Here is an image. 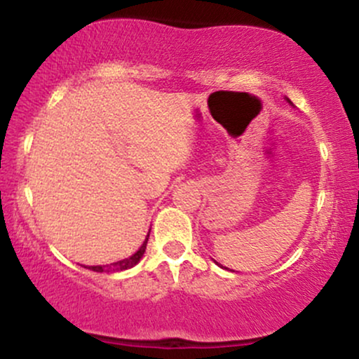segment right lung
<instances>
[{
	"label": "right lung",
	"instance_id": "1",
	"mask_svg": "<svg viewBox=\"0 0 359 359\" xmlns=\"http://www.w3.org/2000/svg\"><path fill=\"white\" fill-rule=\"evenodd\" d=\"M148 236H150V234H148ZM148 236H147L145 243H143V245H142V248H140V250L137 251V253L133 255V257H130V258H126V259H121V262H116V263H111V265L89 266V270H93V271H108V273H114V271H123V270L131 269V266L137 265V263L140 262V258H142L143 253H145Z\"/></svg>",
	"mask_w": 359,
	"mask_h": 359
}]
</instances>
